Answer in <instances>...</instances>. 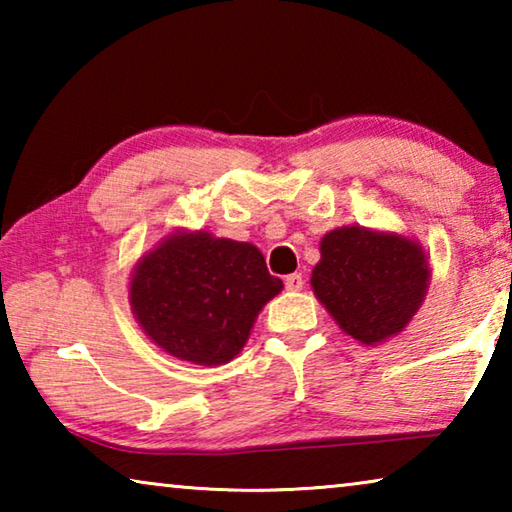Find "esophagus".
<instances>
[{
  "label": "esophagus",
  "instance_id": "obj_1",
  "mask_svg": "<svg viewBox=\"0 0 512 512\" xmlns=\"http://www.w3.org/2000/svg\"><path fill=\"white\" fill-rule=\"evenodd\" d=\"M284 287H287L289 291H302V287H305V280H302L300 273H291V275H287V280H284Z\"/></svg>",
  "mask_w": 512,
  "mask_h": 512
}]
</instances>
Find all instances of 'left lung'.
<instances>
[{
    "label": "left lung",
    "mask_w": 512,
    "mask_h": 512,
    "mask_svg": "<svg viewBox=\"0 0 512 512\" xmlns=\"http://www.w3.org/2000/svg\"><path fill=\"white\" fill-rule=\"evenodd\" d=\"M429 275L418 241L343 225L320 241L311 289L345 334L377 345L411 323L427 296Z\"/></svg>",
    "instance_id": "8db88e82"
}]
</instances>
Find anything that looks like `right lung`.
Segmentation results:
<instances>
[{
  "mask_svg": "<svg viewBox=\"0 0 512 512\" xmlns=\"http://www.w3.org/2000/svg\"><path fill=\"white\" fill-rule=\"evenodd\" d=\"M280 291L282 280L253 244L178 230L135 264L128 300L158 348L221 366L241 352L257 314Z\"/></svg>",
  "mask_w": 512,
  "mask_h": 512,
  "instance_id": "obj_1",
  "label": "right lung"
}]
</instances>
